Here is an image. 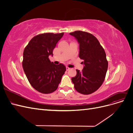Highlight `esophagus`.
<instances>
[{"label":"esophagus","instance_id":"esophagus-1","mask_svg":"<svg viewBox=\"0 0 133 133\" xmlns=\"http://www.w3.org/2000/svg\"><path fill=\"white\" fill-rule=\"evenodd\" d=\"M66 70H69L70 69V68H69L68 66H66Z\"/></svg>","mask_w":133,"mask_h":133}]
</instances>
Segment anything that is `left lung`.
<instances>
[{"mask_svg": "<svg viewBox=\"0 0 133 133\" xmlns=\"http://www.w3.org/2000/svg\"><path fill=\"white\" fill-rule=\"evenodd\" d=\"M70 34L77 39L79 44V58L84 66L71 78L75 89L79 93L88 95L97 90L105 78L108 66L106 54L94 36L88 32L75 31Z\"/></svg>", "mask_w": 133, "mask_h": 133, "instance_id": "8db88e82", "label": "left lung"}]
</instances>
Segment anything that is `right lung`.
Wrapping results in <instances>:
<instances>
[{"instance_id": "right-lung-1", "label": "right lung", "mask_w": 133, "mask_h": 133, "mask_svg": "<svg viewBox=\"0 0 133 133\" xmlns=\"http://www.w3.org/2000/svg\"><path fill=\"white\" fill-rule=\"evenodd\" d=\"M64 33H43L35 35L25 46L22 65L30 85L43 94H50L57 89L66 67L51 62L50 55Z\"/></svg>"}]
</instances>
